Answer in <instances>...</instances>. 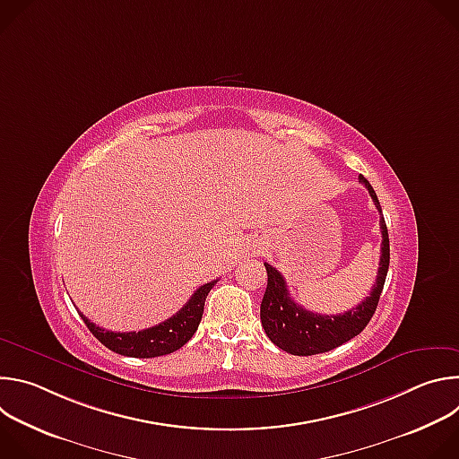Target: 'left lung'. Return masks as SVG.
I'll use <instances>...</instances> for the list:
<instances>
[{
	"mask_svg": "<svg viewBox=\"0 0 459 459\" xmlns=\"http://www.w3.org/2000/svg\"><path fill=\"white\" fill-rule=\"evenodd\" d=\"M359 181L368 190L370 198L379 211V229H381V257H379V269L376 276V283L367 296L356 308H351L343 314L336 316H323L305 310L298 305L287 289V281L280 271L273 265L265 264L267 269V290L261 301V325L271 338V342L280 347L281 351L294 354V356H312L329 352L345 342L358 336L365 326L368 325L370 317L376 312L386 271L390 261V247H388V230L381 214V205L374 188L370 183L359 176Z\"/></svg>",
	"mask_w": 459,
	"mask_h": 459,
	"instance_id": "left-lung-1",
	"label": "left lung"
}]
</instances>
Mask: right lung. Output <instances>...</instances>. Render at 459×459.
Segmentation results:
<instances>
[{
  "label": "right lung",
  "instance_id": "add662e5",
  "mask_svg": "<svg viewBox=\"0 0 459 459\" xmlns=\"http://www.w3.org/2000/svg\"><path fill=\"white\" fill-rule=\"evenodd\" d=\"M216 283L218 280L202 285L190 296V299L183 305L179 312H176L172 317L165 319L163 323L140 333L105 331L101 326H96L82 312L80 316L89 326V331L107 349L114 351L116 354L130 356V358H158L181 349L194 336V333L198 331V325L204 316L205 299Z\"/></svg>",
  "mask_w": 459,
  "mask_h": 459
}]
</instances>
